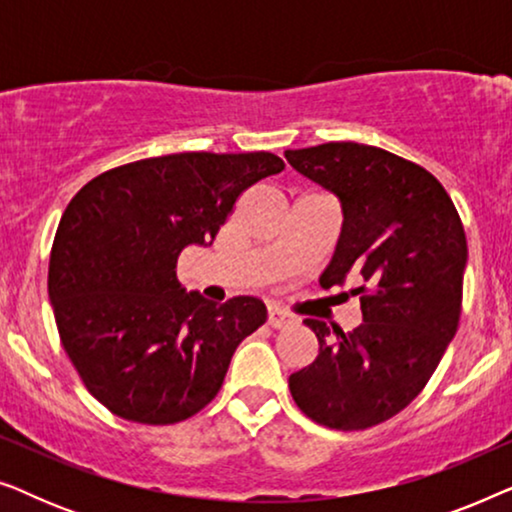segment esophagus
Instances as JSON below:
<instances>
[{"label": "esophagus", "mask_w": 512, "mask_h": 512, "mask_svg": "<svg viewBox=\"0 0 512 512\" xmlns=\"http://www.w3.org/2000/svg\"><path fill=\"white\" fill-rule=\"evenodd\" d=\"M291 321H293L291 314L279 310V307H270V310H268V324L272 328H284V326H289Z\"/></svg>", "instance_id": "34e87169"}]
</instances>
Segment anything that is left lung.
Listing matches in <instances>:
<instances>
[{
	"label": "left lung",
	"mask_w": 512,
	"mask_h": 512,
	"mask_svg": "<svg viewBox=\"0 0 512 512\" xmlns=\"http://www.w3.org/2000/svg\"><path fill=\"white\" fill-rule=\"evenodd\" d=\"M331 191L342 228L321 286L361 277L352 333L305 319L319 356L289 377L293 401L328 429L359 431L401 412L438 368L459 326L466 235L440 181L410 160L356 142L284 151Z\"/></svg>",
	"instance_id": "8db88e82"
}]
</instances>
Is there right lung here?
I'll use <instances>...</instances> for the list:
<instances>
[{
    "label": "right lung",
    "mask_w": 512,
    "mask_h": 512,
    "mask_svg": "<svg viewBox=\"0 0 512 512\" xmlns=\"http://www.w3.org/2000/svg\"><path fill=\"white\" fill-rule=\"evenodd\" d=\"M284 170L254 153H172L100 174L69 202L48 263L62 347L114 415L174 424L219 394L237 345L265 324L258 298L216 305L179 284L186 247H209L242 191Z\"/></svg>",
    "instance_id": "1"
}]
</instances>
